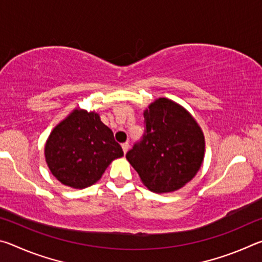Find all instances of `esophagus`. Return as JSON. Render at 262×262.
I'll return each instance as SVG.
<instances>
[{
    "label": "esophagus",
    "instance_id": "obj_1",
    "mask_svg": "<svg viewBox=\"0 0 262 262\" xmlns=\"http://www.w3.org/2000/svg\"><path fill=\"white\" fill-rule=\"evenodd\" d=\"M122 150H123V154H127V151H128V149H129V143H128V142H125V143H122Z\"/></svg>",
    "mask_w": 262,
    "mask_h": 262
}]
</instances>
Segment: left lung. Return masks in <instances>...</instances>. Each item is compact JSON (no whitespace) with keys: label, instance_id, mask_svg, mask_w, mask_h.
Here are the masks:
<instances>
[{"label":"left lung","instance_id":"obj_1","mask_svg":"<svg viewBox=\"0 0 262 262\" xmlns=\"http://www.w3.org/2000/svg\"><path fill=\"white\" fill-rule=\"evenodd\" d=\"M144 134L126 158L147 187L174 192L192 180L205 156V136L183 106L159 98L144 111Z\"/></svg>","mask_w":262,"mask_h":262}]
</instances>
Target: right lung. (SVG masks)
Masks as SVG:
<instances>
[{"mask_svg":"<svg viewBox=\"0 0 262 262\" xmlns=\"http://www.w3.org/2000/svg\"><path fill=\"white\" fill-rule=\"evenodd\" d=\"M122 156L113 132L99 115L77 108L52 130L45 145L52 174L73 188L94 185L112 161Z\"/></svg>","mask_w":262,"mask_h":262,"instance_id":"add662e5","label":"right lung"}]
</instances>
